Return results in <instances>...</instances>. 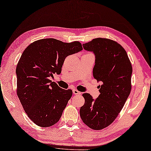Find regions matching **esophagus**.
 <instances>
[{
  "instance_id": "esophagus-1",
  "label": "esophagus",
  "mask_w": 151,
  "mask_h": 151,
  "mask_svg": "<svg viewBox=\"0 0 151 151\" xmlns=\"http://www.w3.org/2000/svg\"><path fill=\"white\" fill-rule=\"evenodd\" d=\"M73 93H74V94H76V95H80L81 94V92H79L78 90H73Z\"/></svg>"
}]
</instances>
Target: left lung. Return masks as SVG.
I'll return each instance as SVG.
<instances>
[{"label": "left lung", "mask_w": 151, "mask_h": 151, "mask_svg": "<svg viewBox=\"0 0 151 151\" xmlns=\"http://www.w3.org/2000/svg\"><path fill=\"white\" fill-rule=\"evenodd\" d=\"M83 47L95 54L93 76L102 84L96 100L90 93H83L85 103L80 108V117L88 127L102 130L117 118L130 94L132 67L125 49L116 41L96 38Z\"/></svg>", "instance_id": "8db88e82"}]
</instances>
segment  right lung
Listing matches in <instances>:
<instances>
[{
    "label": "right lung",
    "mask_w": 151,
    "mask_h": 151,
    "mask_svg": "<svg viewBox=\"0 0 151 151\" xmlns=\"http://www.w3.org/2000/svg\"><path fill=\"white\" fill-rule=\"evenodd\" d=\"M83 49L81 43L42 39L24 49L17 65V94L28 117L41 127L58 122L72 90L59 88L50 80L61 72L66 57Z\"/></svg>",
    "instance_id": "right-lung-1"
}]
</instances>
